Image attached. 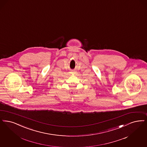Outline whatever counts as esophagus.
<instances>
[{"label": "esophagus", "instance_id": "obj_1", "mask_svg": "<svg viewBox=\"0 0 147 147\" xmlns=\"http://www.w3.org/2000/svg\"><path fill=\"white\" fill-rule=\"evenodd\" d=\"M71 73H72V72H71Z\"/></svg>", "mask_w": 147, "mask_h": 147}]
</instances>
